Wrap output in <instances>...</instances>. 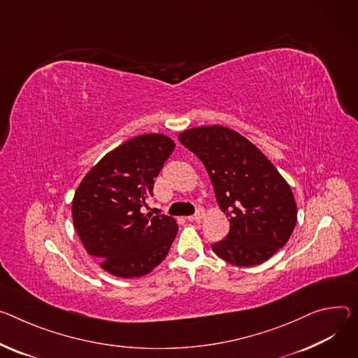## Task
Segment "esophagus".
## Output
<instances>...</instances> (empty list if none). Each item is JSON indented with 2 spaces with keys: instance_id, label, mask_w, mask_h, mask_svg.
<instances>
[{
  "instance_id": "34e87169",
  "label": "esophagus",
  "mask_w": 358,
  "mask_h": 358,
  "mask_svg": "<svg viewBox=\"0 0 358 358\" xmlns=\"http://www.w3.org/2000/svg\"><path fill=\"white\" fill-rule=\"evenodd\" d=\"M204 215H206L204 210H199L192 217H188V220H191V221H201L204 218Z\"/></svg>"
}]
</instances>
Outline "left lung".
<instances>
[{"label": "left lung", "mask_w": 358, "mask_h": 358, "mask_svg": "<svg viewBox=\"0 0 358 358\" xmlns=\"http://www.w3.org/2000/svg\"><path fill=\"white\" fill-rule=\"evenodd\" d=\"M180 143L196 154L210 176L230 233L211 245L224 262L258 266L285 245L297 222L288 182L271 161L234 129L207 125L187 129Z\"/></svg>", "instance_id": "8db88e82"}]
</instances>
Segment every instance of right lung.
I'll list each match as a JSON object with an SVG mask.
<instances>
[{"label":"right lung","instance_id":"right-lung-1","mask_svg":"<svg viewBox=\"0 0 358 358\" xmlns=\"http://www.w3.org/2000/svg\"><path fill=\"white\" fill-rule=\"evenodd\" d=\"M174 148L164 134L128 140L96 162L74 194L76 231L87 252L115 277L145 275L170 251L178 231L176 220L141 208Z\"/></svg>","mask_w":358,"mask_h":358}]
</instances>
